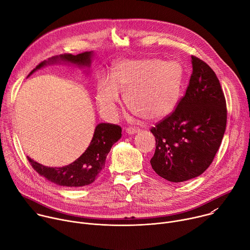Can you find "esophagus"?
Listing matches in <instances>:
<instances>
[{
	"label": "esophagus",
	"mask_w": 250,
	"mask_h": 250,
	"mask_svg": "<svg viewBox=\"0 0 250 250\" xmlns=\"http://www.w3.org/2000/svg\"><path fill=\"white\" fill-rule=\"evenodd\" d=\"M125 132L127 134H134V133L139 132V128H137V127H127L125 129Z\"/></svg>",
	"instance_id": "34e87169"
}]
</instances>
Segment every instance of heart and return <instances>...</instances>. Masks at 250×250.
<instances>
[{"label": "heart", "mask_w": 250, "mask_h": 250, "mask_svg": "<svg viewBox=\"0 0 250 250\" xmlns=\"http://www.w3.org/2000/svg\"><path fill=\"white\" fill-rule=\"evenodd\" d=\"M185 69L176 60L157 58L125 59L113 67L110 77L101 75L96 101L101 113L116 119L121 92L128 108L146 121H159L169 116L180 101Z\"/></svg>", "instance_id": "b5f03b06"}]
</instances>
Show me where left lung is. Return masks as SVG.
I'll list each match as a JSON object with an SVG mask.
<instances>
[{
  "label": "left lung",
  "instance_id": "8db88e82",
  "mask_svg": "<svg viewBox=\"0 0 250 250\" xmlns=\"http://www.w3.org/2000/svg\"><path fill=\"white\" fill-rule=\"evenodd\" d=\"M193 72L175 111L151 128L156 147L152 169L179 183L204 173L220 148L227 125V104L220 81L203 60L192 56Z\"/></svg>",
  "mask_w": 250,
  "mask_h": 250
}]
</instances>
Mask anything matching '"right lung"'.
Listing matches in <instances>:
<instances>
[{"instance_id": "obj_1", "label": "right lung", "mask_w": 250, "mask_h": 250, "mask_svg": "<svg viewBox=\"0 0 250 250\" xmlns=\"http://www.w3.org/2000/svg\"><path fill=\"white\" fill-rule=\"evenodd\" d=\"M93 51L83 52L77 55L61 54L44 60L35 67L29 75L35 71L54 63H68L79 68L91 66ZM28 75V76H29ZM122 137V127L112 124H99L94 131L93 138L85 152L74 162L63 167H47L38 163L27 156L33 169L41 176L44 177L58 186L63 187H83L92 184L104 167L106 155L112 146Z\"/></svg>"}]
</instances>
